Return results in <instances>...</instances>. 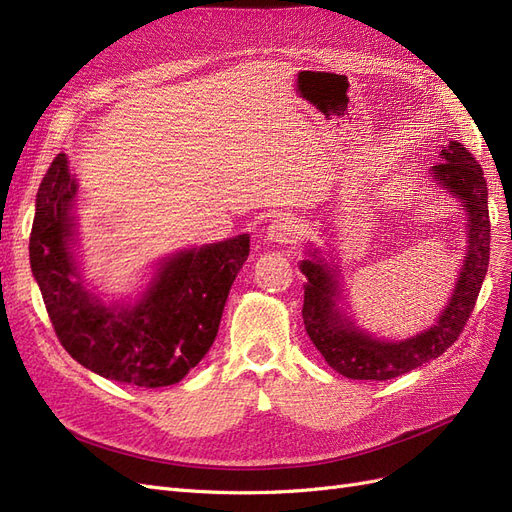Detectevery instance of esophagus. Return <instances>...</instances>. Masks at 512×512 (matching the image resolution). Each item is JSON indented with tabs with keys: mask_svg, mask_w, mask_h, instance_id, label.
I'll list each match as a JSON object with an SVG mask.
<instances>
[{
	"mask_svg": "<svg viewBox=\"0 0 512 512\" xmlns=\"http://www.w3.org/2000/svg\"><path fill=\"white\" fill-rule=\"evenodd\" d=\"M267 237L273 243H294L301 237V224L290 218V215H280V218L273 220L267 228Z\"/></svg>",
	"mask_w": 512,
	"mask_h": 512,
	"instance_id": "esophagus-1",
	"label": "esophagus"
}]
</instances>
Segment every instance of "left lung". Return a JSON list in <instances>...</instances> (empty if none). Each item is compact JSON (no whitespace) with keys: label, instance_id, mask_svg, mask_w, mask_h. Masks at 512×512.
I'll list each match as a JSON object with an SVG mask.
<instances>
[{"label":"left lung","instance_id":"1","mask_svg":"<svg viewBox=\"0 0 512 512\" xmlns=\"http://www.w3.org/2000/svg\"><path fill=\"white\" fill-rule=\"evenodd\" d=\"M440 156L442 162L431 166V177L459 198L461 207L466 209L468 247L453 297L433 327L401 342H380L354 327V322L339 312L337 267L329 265L318 250L309 252L307 260H301L299 269L307 277L303 301L305 331L324 361L346 378L391 380L438 359L457 342L476 305L489 265L491 224L487 181L483 168L461 143L451 141L440 151Z\"/></svg>","mask_w":512,"mask_h":512}]
</instances>
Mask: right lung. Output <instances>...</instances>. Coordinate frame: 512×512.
I'll return each instance as SVG.
<instances>
[{"label":"right lung","mask_w":512,"mask_h":512,"mask_svg":"<svg viewBox=\"0 0 512 512\" xmlns=\"http://www.w3.org/2000/svg\"><path fill=\"white\" fill-rule=\"evenodd\" d=\"M76 181L66 153L38 188L29 262L61 346L83 367L121 384H175L209 352L250 237L192 247L162 262L134 305H104L79 280L70 243Z\"/></svg>","instance_id":"1"}]
</instances>
